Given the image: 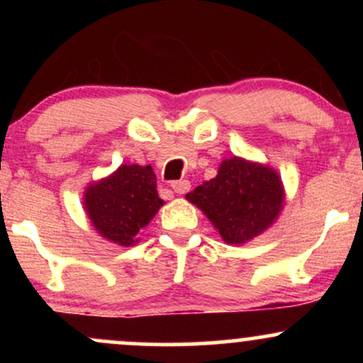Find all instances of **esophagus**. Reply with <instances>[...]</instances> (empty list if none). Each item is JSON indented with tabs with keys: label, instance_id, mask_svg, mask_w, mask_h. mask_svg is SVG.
I'll return each mask as SVG.
<instances>
[{
	"label": "esophagus",
	"instance_id": "1",
	"mask_svg": "<svg viewBox=\"0 0 363 363\" xmlns=\"http://www.w3.org/2000/svg\"><path fill=\"white\" fill-rule=\"evenodd\" d=\"M170 187H172V189H174V193L184 194V193H187V191H189L191 182L186 181V179H182V181H174L172 184H170Z\"/></svg>",
	"mask_w": 363,
	"mask_h": 363
}]
</instances>
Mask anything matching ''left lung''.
<instances>
[{"label":"left lung","instance_id":"1","mask_svg":"<svg viewBox=\"0 0 363 363\" xmlns=\"http://www.w3.org/2000/svg\"><path fill=\"white\" fill-rule=\"evenodd\" d=\"M208 216L227 244H244L280 215L285 191L278 172L268 165L232 157L223 160L216 177L186 194Z\"/></svg>","mask_w":363,"mask_h":363}]
</instances>
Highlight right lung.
I'll return each instance as SVG.
<instances>
[{
  "label": "right lung",
  "mask_w": 363,
  "mask_h": 363,
  "mask_svg": "<svg viewBox=\"0 0 363 363\" xmlns=\"http://www.w3.org/2000/svg\"><path fill=\"white\" fill-rule=\"evenodd\" d=\"M162 205L157 176L150 165H121L109 177L86 187L83 196V206L95 230L124 247L138 242V234Z\"/></svg>",
  "instance_id": "obj_1"
}]
</instances>
